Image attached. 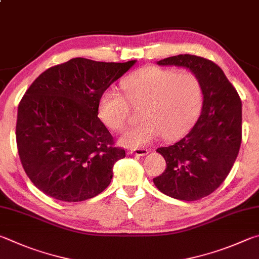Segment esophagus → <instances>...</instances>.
Segmentation results:
<instances>
[{
    "mask_svg": "<svg viewBox=\"0 0 259 259\" xmlns=\"http://www.w3.org/2000/svg\"><path fill=\"white\" fill-rule=\"evenodd\" d=\"M128 153H131V155H133L134 153V155H137V156H146L149 153V150L144 148H135V149H131Z\"/></svg>",
    "mask_w": 259,
    "mask_h": 259,
    "instance_id": "esophagus-1",
    "label": "esophagus"
}]
</instances>
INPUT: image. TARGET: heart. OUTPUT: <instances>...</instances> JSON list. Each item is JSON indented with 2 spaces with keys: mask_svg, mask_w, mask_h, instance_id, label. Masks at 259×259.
<instances>
[{
  "mask_svg": "<svg viewBox=\"0 0 259 259\" xmlns=\"http://www.w3.org/2000/svg\"><path fill=\"white\" fill-rule=\"evenodd\" d=\"M122 95L106 90L98 102L99 117L108 128L119 132L130 119L131 108H140L142 122L121 135L125 147H143L183 134L196 119L202 102L200 80L191 71L148 66L121 81Z\"/></svg>",
  "mask_w": 259,
  "mask_h": 259,
  "instance_id": "1",
  "label": "heart"
}]
</instances>
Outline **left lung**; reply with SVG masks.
I'll list each match as a JSON object with an SVG mask.
<instances>
[{"mask_svg":"<svg viewBox=\"0 0 259 259\" xmlns=\"http://www.w3.org/2000/svg\"><path fill=\"white\" fill-rule=\"evenodd\" d=\"M157 63L193 72L200 80L203 101L191 131L173 146L157 149L166 169L153 183L168 197L199 200L224 182L237 159L242 139L241 100L223 70L205 58L179 54Z\"/></svg>","mask_w":259,"mask_h":259,"instance_id":"8db88e82","label":"left lung"}]
</instances>
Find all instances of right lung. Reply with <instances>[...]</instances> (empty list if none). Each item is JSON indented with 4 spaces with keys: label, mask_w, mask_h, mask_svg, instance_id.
<instances>
[{
    "label": "right lung",
    "mask_w": 259,
    "mask_h": 259,
    "mask_svg": "<svg viewBox=\"0 0 259 259\" xmlns=\"http://www.w3.org/2000/svg\"><path fill=\"white\" fill-rule=\"evenodd\" d=\"M74 58L42 72L18 107L16 139L27 176L37 189L61 201L101 193L112 168L125 157L98 117L99 98L134 66Z\"/></svg>",
    "instance_id": "1"
}]
</instances>
